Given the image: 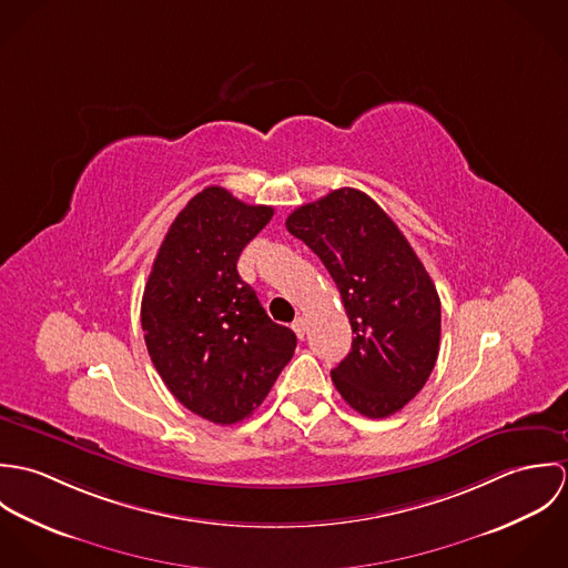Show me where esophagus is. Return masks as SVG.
<instances>
[{"instance_id":"obj_1","label":"esophagus","mask_w":568,"mask_h":568,"mask_svg":"<svg viewBox=\"0 0 568 568\" xmlns=\"http://www.w3.org/2000/svg\"><path fill=\"white\" fill-rule=\"evenodd\" d=\"M291 327L295 329V334H297L300 338H304V336H306V320H304V317H297Z\"/></svg>"}]
</instances>
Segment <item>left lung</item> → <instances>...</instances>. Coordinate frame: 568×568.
I'll use <instances>...</instances> for the list:
<instances>
[{
	"label": "left lung",
	"mask_w": 568,
	"mask_h": 568,
	"mask_svg": "<svg viewBox=\"0 0 568 568\" xmlns=\"http://www.w3.org/2000/svg\"><path fill=\"white\" fill-rule=\"evenodd\" d=\"M286 230L324 262L354 332L332 369L336 392L365 417L398 413L439 354L442 304L424 264L385 210L354 187L297 207Z\"/></svg>",
	"instance_id": "left-lung-1"
}]
</instances>
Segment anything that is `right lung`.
<instances>
[{
  "label": "right lung",
  "instance_id": "obj_1",
  "mask_svg": "<svg viewBox=\"0 0 568 568\" xmlns=\"http://www.w3.org/2000/svg\"><path fill=\"white\" fill-rule=\"evenodd\" d=\"M273 207L210 185L172 221L142 297V329L172 396L214 424L248 417L293 358L297 336L264 313L239 257Z\"/></svg>",
  "mask_w": 568,
  "mask_h": 568
}]
</instances>
